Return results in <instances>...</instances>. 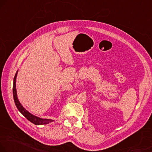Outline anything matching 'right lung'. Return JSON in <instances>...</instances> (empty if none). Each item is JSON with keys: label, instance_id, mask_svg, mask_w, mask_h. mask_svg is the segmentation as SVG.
<instances>
[{"label": "right lung", "instance_id": "add662e5", "mask_svg": "<svg viewBox=\"0 0 152 152\" xmlns=\"http://www.w3.org/2000/svg\"><path fill=\"white\" fill-rule=\"evenodd\" d=\"M18 70L17 71L15 75L14 80H13L12 92H13V98H14L15 104L16 107L18 108L19 111H20V113H21L22 115H23L24 117L28 120V121H29L31 123H34V125H46L49 123H51L52 121H53V120L41 118L37 117V116L34 115L31 113H29V111H27V110L22 106V104H20V101L18 100V94H17V90H16V77H17V75H18Z\"/></svg>", "mask_w": 152, "mask_h": 152}]
</instances>
